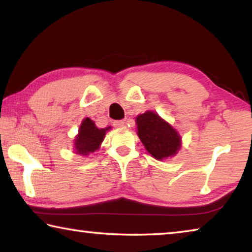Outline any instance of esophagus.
Instances as JSON below:
<instances>
[{"mask_svg": "<svg viewBox=\"0 0 252 252\" xmlns=\"http://www.w3.org/2000/svg\"><path fill=\"white\" fill-rule=\"evenodd\" d=\"M125 125H126V122L123 121V120L114 121V122H113V126H116V127H123V126H125Z\"/></svg>", "mask_w": 252, "mask_h": 252, "instance_id": "1", "label": "esophagus"}]
</instances>
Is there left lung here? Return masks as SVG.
I'll list each match as a JSON object with an SVG mask.
<instances>
[{
	"label": "left lung",
	"instance_id": "left-lung-1",
	"mask_svg": "<svg viewBox=\"0 0 252 252\" xmlns=\"http://www.w3.org/2000/svg\"><path fill=\"white\" fill-rule=\"evenodd\" d=\"M136 133L146 150L157 160L177 156L181 149V135L155 111H147L135 118Z\"/></svg>",
	"mask_w": 252,
	"mask_h": 252
}]
</instances>
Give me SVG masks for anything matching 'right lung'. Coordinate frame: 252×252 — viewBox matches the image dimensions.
Listing matches in <instances>:
<instances>
[{
  "label": "right lung",
  "mask_w": 252,
  "mask_h": 252,
  "mask_svg": "<svg viewBox=\"0 0 252 252\" xmlns=\"http://www.w3.org/2000/svg\"><path fill=\"white\" fill-rule=\"evenodd\" d=\"M110 130L111 126L100 129L90 118H84L80 125L79 133L75 135L73 152L75 155L88 157L90 153L96 151L101 147L106 132Z\"/></svg>",
  "instance_id": "1"
}]
</instances>
